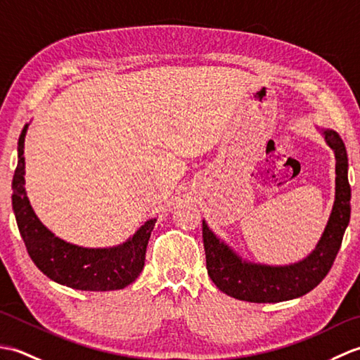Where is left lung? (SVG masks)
<instances>
[{
    "label": "left lung",
    "instance_id": "obj_1",
    "mask_svg": "<svg viewBox=\"0 0 360 360\" xmlns=\"http://www.w3.org/2000/svg\"><path fill=\"white\" fill-rule=\"evenodd\" d=\"M323 134L335 155V201L316 250L303 262L278 267L241 262L202 221L207 274L224 294L254 303L285 302L308 294L330 272L349 223L351 187L345 143L331 129H325Z\"/></svg>",
    "mask_w": 360,
    "mask_h": 360
}]
</instances>
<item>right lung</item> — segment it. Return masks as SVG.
Instances as JSON below:
<instances>
[{
    "instance_id": "right-lung-1",
    "label": "right lung",
    "mask_w": 360,
    "mask_h": 360,
    "mask_svg": "<svg viewBox=\"0 0 360 360\" xmlns=\"http://www.w3.org/2000/svg\"><path fill=\"white\" fill-rule=\"evenodd\" d=\"M25 125L18 139V165L12 179V207L27 254L44 275L80 290H116L133 283L143 269L145 252L156 219H150L133 238L111 249H86L57 238L30 207L25 190Z\"/></svg>"
}]
</instances>
